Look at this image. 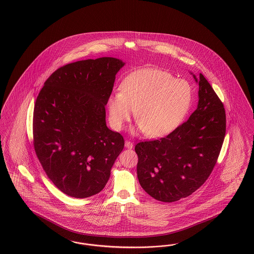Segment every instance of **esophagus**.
Returning a JSON list of instances; mask_svg holds the SVG:
<instances>
[{
    "label": "esophagus",
    "mask_w": 254,
    "mask_h": 254,
    "mask_svg": "<svg viewBox=\"0 0 254 254\" xmlns=\"http://www.w3.org/2000/svg\"><path fill=\"white\" fill-rule=\"evenodd\" d=\"M125 146H126V148H127V149H132V148H133V143H132L131 141H129V140H126Z\"/></svg>",
    "instance_id": "34e87169"
}]
</instances>
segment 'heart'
<instances>
[{
    "mask_svg": "<svg viewBox=\"0 0 254 254\" xmlns=\"http://www.w3.org/2000/svg\"><path fill=\"white\" fill-rule=\"evenodd\" d=\"M191 102L188 81L162 70L141 69L126 77L120 92L110 97V123L114 129L121 130L136 110L139 130L148 137H164L183 121Z\"/></svg>",
    "mask_w": 254,
    "mask_h": 254,
    "instance_id": "b5f03b06",
    "label": "heart"
}]
</instances>
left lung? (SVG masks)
I'll use <instances>...</instances> for the list:
<instances>
[{
    "mask_svg": "<svg viewBox=\"0 0 254 254\" xmlns=\"http://www.w3.org/2000/svg\"><path fill=\"white\" fill-rule=\"evenodd\" d=\"M199 103L190 118L170 134L135 146L137 179L152 198L173 202L196 191L217 162L226 135V111L204 75Z\"/></svg>",
    "mask_w": 254,
    "mask_h": 254,
    "instance_id": "obj_1",
    "label": "left lung"
}]
</instances>
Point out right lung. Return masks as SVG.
I'll return each mask as SVG.
<instances>
[{
  "label": "right lung",
  "instance_id": "right-lung-1",
  "mask_svg": "<svg viewBox=\"0 0 254 254\" xmlns=\"http://www.w3.org/2000/svg\"><path fill=\"white\" fill-rule=\"evenodd\" d=\"M124 65L113 57L65 64L49 76L37 97L35 152L49 179L70 197L101 191L124 149L122 135L105 121V105Z\"/></svg>",
  "mask_w": 254,
  "mask_h": 254
}]
</instances>
